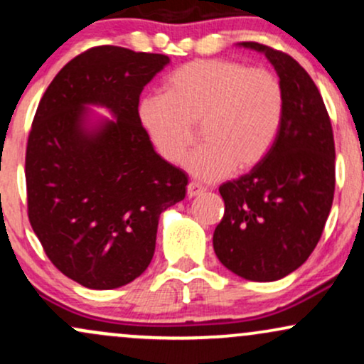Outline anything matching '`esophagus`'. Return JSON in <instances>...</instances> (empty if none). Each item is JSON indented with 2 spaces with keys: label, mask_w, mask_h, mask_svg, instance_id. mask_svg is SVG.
<instances>
[{
  "label": "esophagus",
  "mask_w": 364,
  "mask_h": 364,
  "mask_svg": "<svg viewBox=\"0 0 364 364\" xmlns=\"http://www.w3.org/2000/svg\"><path fill=\"white\" fill-rule=\"evenodd\" d=\"M203 191H205V188H203L202 185H198V183L191 181L190 185L186 186V193L188 196H196V195H202Z\"/></svg>",
  "instance_id": "1"
}]
</instances>
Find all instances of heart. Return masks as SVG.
I'll use <instances>...</instances> for the list:
<instances>
[{
  "label": "heart",
  "instance_id": "obj_1",
  "mask_svg": "<svg viewBox=\"0 0 364 364\" xmlns=\"http://www.w3.org/2000/svg\"><path fill=\"white\" fill-rule=\"evenodd\" d=\"M286 97L272 72L235 60H196L168 77L164 94L139 102V121L157 154L178 164L196 139L186 169L202 181L258 166L281 132Z\"/></svg>",
  "mask_w": 364,
  "mask_h": 364
}]
</instances>
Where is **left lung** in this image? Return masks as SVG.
Masks as SVG:
<instances>
[{
  "label": "left lung",
  "instance_id": "left-lung-1",
  "mask_svg": "<svg viewBox=\"0 0 364 364\" xmlns=\"http://www.w3.org/2000/svg\"><path fill=\"white\" fill-rule=\"evenodd\" d=\"M241 46L272 63L286 109L267 157L220 185L225 210L214 252L240 277L270 282L294 272L318 245L336 190V145L327 107L306 70L269 46Z\"/></svg>",
  "mask_w": 364,
  "mask_h": 364
}]
</instances>
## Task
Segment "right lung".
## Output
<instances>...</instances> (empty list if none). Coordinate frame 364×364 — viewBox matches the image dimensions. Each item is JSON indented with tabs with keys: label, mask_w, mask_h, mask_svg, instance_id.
<instances>
[{
	"label": "right lung",
	"mask_w": 364,
	"mask_h": 364,
	"mask_svg": "<svg viewBox=\"0 0 364 364\" xmlns=\"http://www.w3.org/2000/svg\"><path fill=\"white\" fill-rule=\"evenodd\" d=\"M164 54L95 46L46 89L27 140V212L53 265L89 289H114L145 272L159 215L181 202L188 176L154 150L139 121L144 87ZM117 119L85 127L86 106Z\"/></svg>",
	"instance_id": "obj_1"
}]
</instances>
